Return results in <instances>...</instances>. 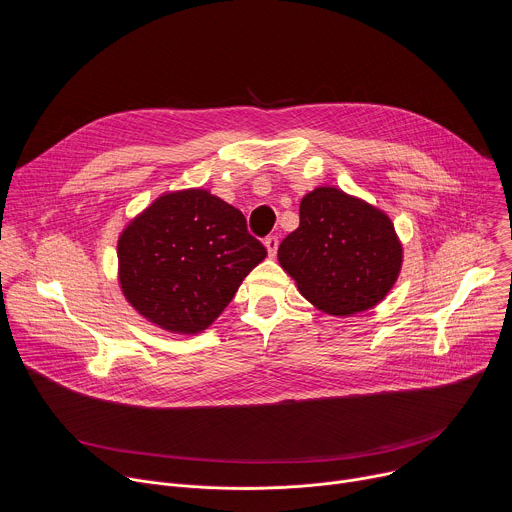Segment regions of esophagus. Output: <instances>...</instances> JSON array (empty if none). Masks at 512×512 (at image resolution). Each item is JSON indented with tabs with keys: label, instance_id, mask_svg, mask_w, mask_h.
<instances>
[{
	"label": "esophagus",
	"instance_id": "obj_1",
	"mask_svg": "<svg viewBox=\"0 0 512 512\" xmlns=\"http://www.w3.org/2000/svg\"><path fill=\"white\" fill-rule=\"evenodd\" d=\"M277 247H279V237H277V235L265 237V249H267V253H269L271 257L277 253Z\"/></svg>",
	"mask_w": 512,
	"mask_h": 512
}]
</instances>
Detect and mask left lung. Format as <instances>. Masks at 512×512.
<instances>
[{
	"mask_svg": "<svg viewBox=\"0 0 512 512\" xmlns=\"http://www.w3.org/2000/svg\"><path fill=\"white\" fill-rule=\"evenodd\" d=\"M301 295L331 315H354L380 303L398 279L402 245L376 207L333 187L299 205V227L277 251Z\"/></svg>",
	"mask_w": 512,
	"mask_h": 512,
	"instance_id": "obj_1",
	"label": "left lung"
}]
</instances>
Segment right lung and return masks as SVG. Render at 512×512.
Segmentation results:
<instances>
[{"mask_svg":"<svg viewBox=\"0 0 512 512\" xmlns=\"http://www.w3.org/2000/svg\"><path fill=\"white\" fill-rule=\"evenodd\" d=\"M265 255L235 207L203 189L170 193L120 235V285L148 321L197 333L221 315Z\"/></svg>","mask_w":512,"mask_h":512,"instance_id":"1","label":"right lung"}]
</instances>
